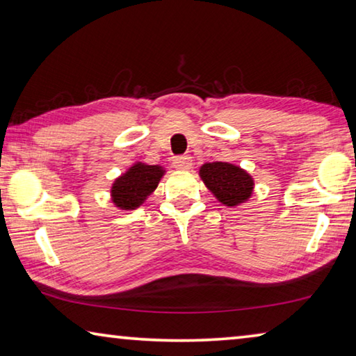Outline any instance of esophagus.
<instances>
[{"label": "esophagus", "mask_w": 356, "mask_h": 356, "mask_svg": "<svg viewBox=\"0 0 356 356\" xmlns=\"http://www.w3.org/2000/svg\"><path fill=\"white\" fill-rule=\"evenodd\" d=\"M172 165H174V168H176V170H179V171H190L191 166H193V163H191V156H188V155L176 156V159H174V161H172Z\"/></svg>", "instance_id": "obj_1"}]
</instances>
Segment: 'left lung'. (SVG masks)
I'll list each match as a JSON object with an SVG mask.
<instances>
[{"instance_id":"8db88e82","label":"left lung","mask_w":356,"mask_h":356,"mask_svg":"<svg viewBox=\"0 0 356 356\" xmlns=\"http://www.w3.org/2000/svg\"><path fill=\"white\" fill-rule=\"evenodd\" d=\"M200 177L213 197L226 207H238L254 193L251 174L227 161H212L200 168Z\"/></svg>"}]
</instances>
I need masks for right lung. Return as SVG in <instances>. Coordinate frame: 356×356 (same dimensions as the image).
<instances>
[{"label": "right lung", "instance_id": "right-lung-1", "mask_svg": "<svg viewBox=\"0 0 356 356\" xmlns=\"http://www.w3.org/2000/svg\"><path fill=\"white\" fill-rule=\"evenodd\" d=\"M166 170L161 165H147L144 161H135L127 171L113 180L110 196L114 207L120 212H130L141 207L147 197L159 186Z\"/></svg>", "mask_w": 356, "mask_h": 356}]
</instances>
